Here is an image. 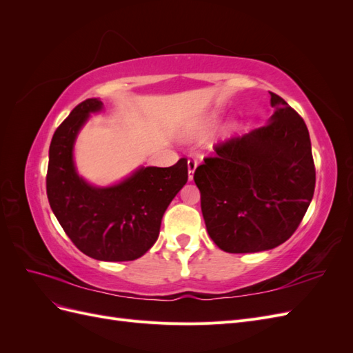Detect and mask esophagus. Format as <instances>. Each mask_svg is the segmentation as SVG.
<instances>
[{
	"mask_svg": "<svg viewBox=\"0 0 353 353\" xmlns=\"http://www.w3.org/2000/svg\"><path fill=\"white\" fill-rule=\"evenodd\" d=\"M188 179L193 181V175H194V170L197 168V160L196 159H188Z\"/></svg>",
	"mask_w": 353,
	"mask_h": 353,
	"instance_id": "34e87169",
	"label": "esophagus"
}]
</instances>
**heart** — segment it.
Segmentation results:
<instances>
[{"mask_svg": "<svg viewBox=\"0 0 353 353\" xmlns=\"http://www.w3.org/2000/svg\"><path fill=\"white\" fill-rule=\"evenodd\" d=\"M216 122H218V116H216V114H213L212 117H209V119H208V122H206V126H208V128H210V126L215 125Z\"/></svg>", "mask_w": 353, "mask_h": 353, "instance_id": "1", "label": "heart"}]
</instances>
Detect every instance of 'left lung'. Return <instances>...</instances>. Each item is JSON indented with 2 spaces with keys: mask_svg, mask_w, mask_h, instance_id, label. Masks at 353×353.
Listing matches in <instances>:
<instances>
[{
  "mask_svg": "<svg viewBox=\"0 0 353 353\" xmlns=\"http://www.w3.org/2000/svg\"><path fill=\"white\" fill-rule=\"evenodd\" d=\"M266 125L219 144L197 166L206 230L228 253L276 248L303 219L315 190L311 138L303 119L270 92Z\"/></svg>",
  "mask_w": 353,
  "mask_h": 353,
  "instance_id": "1",
  "label": "left lung"
}]
</instances>
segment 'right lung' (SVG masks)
Returning <instances> with one entry per match:
<instances>
[{"label": "right lung", "instance_id": "add662e5", "mask_svg": "<svg viewBox=\"0 0 353 353\" xmlns=\"http://www.w3.org/2000/svg\"><path fill=\"white\" fill-rule=\"evenodd\" d=\"M103 110L99 99L74 108L50 144L47 196L52 213L77 248L92 259L135 261L159 237L169 203L188 179L187 159L174 166H141L109 187L85 181L77 170L73 147L91 113Z\"/></svg>", "mask_w": 353, "mask_h": 353}]
</instances>
